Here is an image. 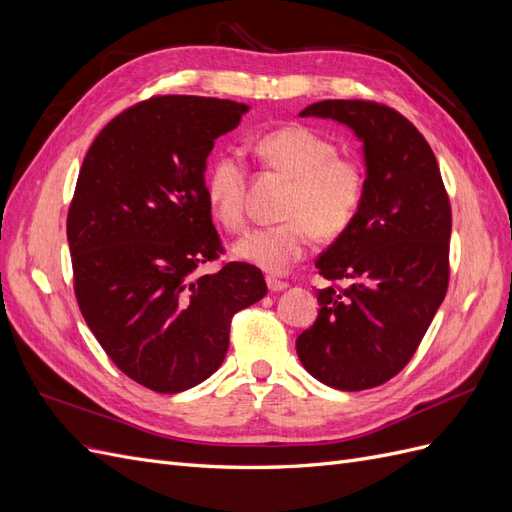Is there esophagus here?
I'll return each mask as SVG.
<instances>
[{
	"instance_id": "1",
	"label": "esophagus",
	"mask_w": 512,
	"mask_h": 512,
	"mask_svg": "<svg viewBox=\"0 0 512 512\" xmlns=\"http://www.w3.org/2000/svg\"><path fill=\"white\" fill-rule=\"evenodd\" d=\"M267 286H269L271 292H282V290L288 288V284L282 282V280H277V277H267Z\"/></svg>"
}]
</instances>
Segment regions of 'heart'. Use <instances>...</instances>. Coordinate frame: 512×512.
I'll use <instances>...</instances> for the list:
<instances>
[{"label": "heart", "instance_id": "heart-1", "mask_svg": "<svg viewBox=\"0 0 512 512\" xmlns=\"http://www.w3.org/2000/svg\"><path fill=\"white\" fill-rule=\"evenodd\" d=\"M256 156L277 173L292 179L284 200V222L247 230L230 247L232 258L273 275L286 273L305 256L314 235L333 239L352 224L365 198V168L337 156L327 136L305 126H284L262 134ZM247 170L241 156L224 151L205 177L209 211L224 228L243 224Z\"/></svg>", "mask_w": 512, "mask_h": 512}]
</instances>
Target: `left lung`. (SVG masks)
I'll use <instances>...</instances> for the list:
<instances>
[{"mask_svg":"<svg viewBox=\"0 0 512 512\" xmlns=\"http://www.w3.org/2000/svg\"><path fill=\"white\" fill-rule=\"evenodd\" d=\"M299 115L344 123L363 143V205L316 260L327 280L350 284L318 290V318L297 337L316 380L363 391L406 367L444 301L451 203L431 147L393 108L322 100Z\"/></svg>","mask_w":512,"mask_h":512,"instance_id":"1","label":"left lung"}]
</instances>
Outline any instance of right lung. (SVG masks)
Returning <instances> with one entry per match:
<instances>
[{"mask_svg":"<svg viewBox=\"0 0 512 512\" xmlns=\"http://www.w3.org/2000/svg\"><path fill=\"white\" fill-rule=\"evenodd\" d=\"M250 106L160 96L130 106L96 136L68 211L81 314L111 361L156 393H181L218 371L230 320L267 294L260 269L218 258L205 198L215 138Z\"/></svg>","mask_w":512,"mask_h":512,"instance_id":"add662e5","label":"right lung"}]
</instances>
